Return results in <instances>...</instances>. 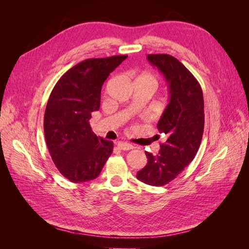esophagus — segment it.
I'll list each match as a JSON object with an SVG mask.
<instances>
[{"label":"esophagus","instance_id":"1","mask_svg":"<svg viewBox=\"0 0 249 249\" xmlns=\"http://www.w3.org/2000/svg\"><path fill=\"white\" fill-rule=\"evenodd\" d=\"M117 146L118 148L123 149V150H130V149H133L134 146L132 144H130V143L127 142H124V141H120L117 143Z\"/></svg>","mask_w":249,"mask_h":249}]
</instances>
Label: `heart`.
I'll return each instance as SVG.
<instances>
[{"label":"heart","instance_id":"1","mask_svg":"<svg viewBox=\"0 0 249 249\" xmlns=\"http://www.w3.org/2000/svg\"><path fill=\"white\" fill-rule=\"evenodd\" d=\"M136 81H141L143 83H145V84L149 85L150 87H153L155 90L158 86V81L155 78V76H153L152 73H148V72H143L137 77Z\"/></svg>","mask_w":249,"mask_h":249}]
</instances>
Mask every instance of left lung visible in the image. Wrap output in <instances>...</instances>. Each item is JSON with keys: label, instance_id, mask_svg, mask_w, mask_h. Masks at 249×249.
<instances>
[{"label": "left lung", "instance_id": "obj_1", "mask_svg": "<svg viewBox=\"0 0 249 249\" xmlns=\"http://www.w3.org/2000/svg\"><path fill=\"white\" fill-rule=\"evenodd\" d=\"M148 61L166 79L169 103L157 124L165 142L157 156L145 152L147 164L137 178L150 186L175 179L196 156L205 126L203 95L198 81L178 60L167 54H149Z\"/></svg>", "mask_w": 249, "mask_h": 249}]
</instances>
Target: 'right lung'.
Wrapping results in <instances>:
<instances>
[{
  "instance_id": "right-lung-1",
  "label": "right lung",
  "mask_w": 249,
  "mask_h": 249,
  "mask_svg": "<svg viewBox=\"0 0 249 249\" xmlns=\"http://www.w3.org/2000/svg\"><path fill=\"white\" fill-rule=\"evenodd\" d=\"M126 57L86 59L67 71L52 90L44 136L53 162L72 183L99 177L113 152V142L97 137L89 120L100 109L104 82Z\"/></svg>"
}]
</instances>
